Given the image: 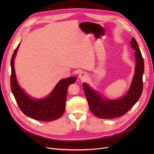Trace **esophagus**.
I'll return each instance as SVG.
<instances>
[{"instance_id":"obj_1","label":"esophagus","mask_w":154,"mask_h":154,"mask_svg":"<svg viewBox=\"0 0 154 154\" xmlns=\"http://www.w3.org/2000/svg\"><path fill=\"white\" fill-rule=\"evenodd\" d=\"M88 77L87 73L85 72H82L79 74V79L81 80H85Z\"/></svg>"}]
</instances>
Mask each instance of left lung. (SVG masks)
<instances>
[{
    "mask_svg": "<svg viewBox=\"0 0 154 154\" xmlns=\"http://www.w3.org/2000/svg\"><path fill=\"white\" fill-rule=\"evenodd\" d=\"M131 48L135 50V69L134 78L127 92L121 98L109 99L94 90L88 84L82 85L91 112L100 119H111L121 116L127 113L140 99L143 88L144 60L137 41L134 38L130 42Z\"/></svg>",
    "mask_w": 154,
    "mask_h": 154,
    "instance_id": "left-lung-1",
    "label": "left lung"
}]
</instances>
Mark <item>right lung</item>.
<instances>
[{
	"label": "right lung",
	"instance_id": "add662e5",
	"mask_svg": "<svg viewBox=\"0 0 154 154\" xmlns=\"http://www.w3.org/2000/svg\"><path fill=\"white\" fill-rule=\"evenodd\" d=\"M20 44L15 49L11 60V89L17 105L22 112L32 119L42 121H51L58 119L65 110L68 86L74 83L77 78L71 77L61 79L45 98L36 99L29 96L19 86L14 70V58Z\"/></svg>",
	"mask_w": 154,
	"mask_h": 154
}]
</instances>
